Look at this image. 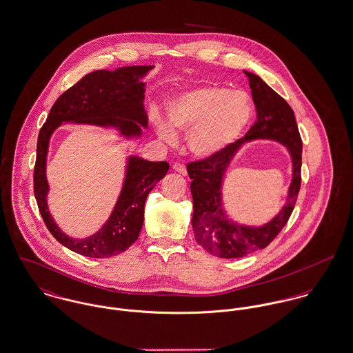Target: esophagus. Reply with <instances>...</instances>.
<instances>
[{
    "label": "esophagus",
    "mask_w": 353,
    "mask_h": 353,
    "mask_svg": "<svg viewBox=\"0 0 353 353\" xmlns=\"http://www.w3.org/2000/svg\"><path fill=\"white\" fill-rule=\"evenodd\" d=\"M172 170L175 172H179L181 175H186L188 174V170H186V167L182 163H174L172 164Z\"/></svg>",
    "instance_id": "obj_1"
}]
</instances>
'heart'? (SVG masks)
Listing matches in <instances>:
<instances>
[{
  "instance_id": "heart-1",
  "label": "heart",
  "mask_w": 353,
  "mask_h": 353,
  "mask_svg": "<svg viewBox=\"0 0 353 353\" xmlns=\"http://www.w3.org/2000/svg\"><path fill=\"white\" fill-rule=\"evenodd\" d=\"M174 128L188 133V147L195 157L208 159L230 147L252 121L254 102L241 89L208 85L175 97L167 106ZM158 134L174 143L176 134L165 121L155 119Z\"/></svg>"
}]
</instances>
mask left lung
<instances>
[{"label": "left lung", "instance_id": "8db88e82", "mask_svg": "<svg viewBox=\"0 0 353 353\" xmlns=\"http://www.w3.org/2000/svg\"><path fill=\"white\" fill-rule=\"evenodd\" d=\"M256 106L257 120L248 133L221 154L188 164L192 179V232L195 241L210 255L237 259L265 248L288 224L301 188L302 140L289 103L259 75L244 70ZM254 139H272L285 145L292 158V182L287 203L267 223L240 225L223 208L224 174L241 147Z\"/></svg>", "mask_w": 353, "mask_h": 353}]
</instances>
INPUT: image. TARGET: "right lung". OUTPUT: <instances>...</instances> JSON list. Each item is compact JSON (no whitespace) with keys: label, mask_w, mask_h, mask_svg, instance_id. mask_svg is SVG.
Returning a JSON list of instances; mask_svg holds the SVG:
<instances>
[{"label":"right lung","mask_w":353,"mask_h":353,"mask_svg":"<svg viewBox=\"0 0 353 353\" xmlns=\"http://www.w3.org/2000/svg\"><path fill=\"white\" fill-rule=\"evenodd\" d=\"M152 68L154 65H125L113 71L97 70L85 75L57 99L39 132L33 171V192L39 212L51 234L79 255L103 259L128 250L139 239L143 228L145 199L165 176L170 164L129 155L124 183L109 219L92 236L74 239L55 223L47 203L50 186L46 167L50 139L63 123L113 128L127 140L140 139L141 129L148 125L143 78Z\"/></svg>","instance_id":"right-lung-1"}]
</instances>
